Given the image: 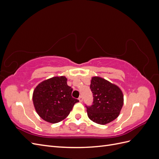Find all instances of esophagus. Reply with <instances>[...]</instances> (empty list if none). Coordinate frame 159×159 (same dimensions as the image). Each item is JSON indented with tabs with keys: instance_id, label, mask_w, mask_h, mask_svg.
I'll use <instances>...</instances> for the list:
<instances>
[{
	"instance_id": "34e87169",
	"label": "esophagus",
	"mask_w": 159,
	"mask_h": 159,
	"mask_svg": "<svg viewBox=\"0 0 159 159\" xmlns=\"http://www.w3.org/2000/svg\"><path fill=\"white\" fill-rule=\"evenodd\" d=\"M78 99H79V101L80 102H82V101H83V98H82V96H80L79 97V98H78Z\"/></svg>"
}]
</instances>
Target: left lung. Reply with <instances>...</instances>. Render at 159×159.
I'll return each instance as SVG.
<instances>
[{"label": "left lung", "instance_id": "obj_1", "mask_svg": "<svg viewBox=\"0 0 159 159\" xmlns=\"http://www.w3.org/2000/svg\"><path fill=\"white\" fill-rule=\"evenodd\" d=\"M90 89L93 103L86 105L89 118L93 122L105 125L116 119L123 105V95L119 87L99 77H93Z\"/></svg>", "mask_w": 159, "mask_h": 159}]
</instances>
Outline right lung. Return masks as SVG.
I'll return each instance as SVG.
<instances>
[{
    "mask_svg": "<svg viewBox=\"0 0 159 159\" xmlns=\"http://www.w3.org/2000/svg\"><path fill=\"white\" fill-rule=\"evenodd\" d=\"M73 89L67 84L64 76L54 77L42 81L34 91L33 103L36 112L51 123L61 121L68 116L78 99L72 98Z\"/></svg>",
    "mask_w": 159,
    "mask_h": 159,
    "instance_id": "1",
    "label": "right lung"
}]
</instances>
